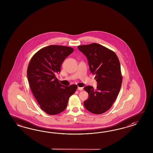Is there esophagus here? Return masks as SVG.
Segmentation results:
<instances>
[{"instance_id":"34e87169","label":"esophagus","mask_w":153,"mask_h":153,"mask_svg":"<svg viewBox=\"0 0 153 153\" xmlns=\"http://www.w3.org/2000/svg\"><path fill=\"white\" fill-rule=\"evenodd\" d=\"M77 90H83V88H81V87H78L77 88Z\"/></svg>"}]
</instances>
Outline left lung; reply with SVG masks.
I'll list each match as a JSON object with an SVG mask.
<instances>
[{"instance_id": "obj_1", "label": "left lung", "mask_w": 153, "mask_h": 153, "mask_svg": "<svg viewBox=\"0 0 153 153\" xmlns=\"http://www.w3.org/2000/svg\"><path fill=\"white\" fill-rule=\"evenodd\" d=\"M88 60L89 69L97 83V88L87 86L88 94L83 102L86 109L97 114L109 110L120 93L122 77L119 59L114 51L97 43L78 46Z\"/></svg>"}]
</instances>
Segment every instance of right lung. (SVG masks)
<instances>
[{"mask_svg": "<svg viewBox=\"0 0 153 153\" xmlns=\"http://www.w3.org/2000/svg\"><path fill=\"white\" fill-rule=\"evenodd\" d=\"M74 51L68 46H46L37 51L29 63L27 75L31 91L40 108L49 115L65 111L69 97L77 88L76 85L64 86L56 77L63 61Z\"/></svg>", "mask_w": 153, "mask_h": 153, "instance_id": "obj_1", "label": "right lung"}]
</instances>
